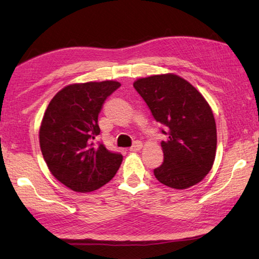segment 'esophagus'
<instances>
[{"instance_id": "obj_1", "label": "esophagus", "mask_w": 259, "mask_h": 259, "mask_svg": "<svg viewBox=\"0 0 259 259\" xmlns=\"http://www.w3.org/2000/svg\"><path fill=\"white\" fill-rule=\"evenodd\" d=\"M142 148V142L141 141H135L134 143H133V146L130 148V151H139L140 149H141Z\"/></svg>"}]
</instances>
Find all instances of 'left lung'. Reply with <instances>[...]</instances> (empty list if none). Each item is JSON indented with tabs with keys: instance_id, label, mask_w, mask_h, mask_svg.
I'll return each mask as SVG.
<instances>
[{
	"instance_id": "1",
	"label": "left lung",
	"mask_w": 259,
	"mask_h": 259,
	"mask_svg": "<svg viewBox=\"0 0 259 259\" xmlns=\"http://www.w3.org/2000/svg\"><path fill=\"white\" fill-rule=\"evenodd\" d=\"M133 86L167 135L160 143L164 162L154 169L155 177L176 189L198 184L212 168L217 148L209 103L193 84L173 73L138 79Z\"/></svg>"
}]
</instances>
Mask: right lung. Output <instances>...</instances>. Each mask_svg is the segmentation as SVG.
Instances as JSON below:
<instances>
[{"instance_id":"1","label":"right lung","mask_w":259,"mask_h":259,"mask_svg":"<svg viewBox=\"0 0 259 259\" xmlns=\"http://www.w3.org/2000/svg\"><path fill=\"white\" fill-rule=\"evenodd\" d=\"M120 87L112 80L69 84L53 97L40 126V148L49 171L67 188L90 193L112 179L122 156L95 145L104 101Z\"/></svg>"}]
</instances>
